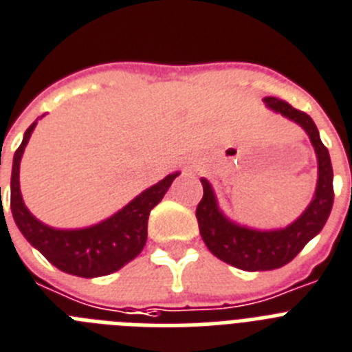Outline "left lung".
Here are the masks:
<instances>
[{"mask_svg": "<svg viewBox=\"0 0 352 352\" xmlns=\"http://www.w3.org/2000/svg\"><path fill=\"white\" fill-rule=\"evenodd\" d=\"M263 101L270 110L297 122L308 133L319 162V179H317L314 199L302 212L301 217L283 230L260 231L240 226L224 217V213L219 210L212 185L205 178H201L203 199L197 205L196 217L206 248L222 262L251 272L279 269L292 262L299 251L320 233L331 213L333 197H335L331 158L327 147L320 140L314 119L283 99L265 98Z\"/></svg>", "mask_w": 352, "mask_h": 352, "instance_id": "obj_1", "label": "left lung"}]
</instances>
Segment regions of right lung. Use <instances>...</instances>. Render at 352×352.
I'll list each match as a JSON object with an SVG mask.
<instances>
[{"label":"right lung","mask_w":352,"mask_h":352,"mask_svg":"<svg viewBox=\"0 0 352 352\" xmlns=\"http://www.w3.org/2000/svg\"><path fill=\"white\" fill-rule=\"evenodd\" d=\"M35 124L37 121L26 130L23 142L14 155V165H12L10 208L17 228L30 244L46 256L47 262L67 274L80 276V278H99V276L112 274L131 262L144 249L147 240L149 213L160 203L165 192L169 190L170 183L179 173L165 176L162 182L144 190L107 221L83 230H55L33 217L23 203L19 190L21 158Z\"/></svg>","instance_id":"right-lung-1"}]
</instances>
